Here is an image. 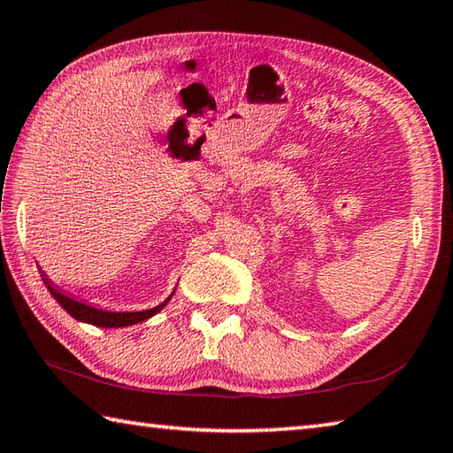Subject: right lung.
I'll return each instance as SVG.
<instances>
[{"mask_svg":"<svg viewBox=\"0 0 453 453\" xmlns=\"http://www.w3.org/2000/svg\"><path fill=\"white\" fill-rule=\"evenodd\" d=\"M39 273L42 277L44 287L49 288V292L52 295V298L57 300V303L66 310V312L76 318L78 322H84V324H92L97 327H126V326H133V324H139V322H145L149 320L150 316H155L157 312H161V310L168 304V300L173 298L174 290L171 292V296H168L165 303H161L155 308H149V310H139V312H111V310H104V308H97L90 303H86V300H80L78 296L68 295V292L62 290L60 287H57L55 282H52L44 271Z\"/></svg>","mask_w":453,"mask_h":453,"instance_id":"1","label":"right lung"}]
</instances>
